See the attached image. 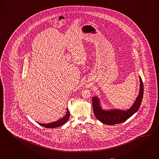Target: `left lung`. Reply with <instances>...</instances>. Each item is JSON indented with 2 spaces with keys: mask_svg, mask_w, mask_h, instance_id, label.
<instances>
[{
  "mask_svg": "<svg viewBox=\"0 0 159 159\" xmlns=\"http://www.w3.org/2000/svg\"><path fill=\"white\" fill-rule=\"evenodd\" d=\"M140 77V91L139 95L137 97L133 106L126 111L120 109L103 110L100 105V101L96 96L92 98V106L93 112L96 118L102 123L107 125H113L122 123L134 114L140 108L143 98L144 86L142 79Z\"/></svg>",
  "mask_w": 159,
  "mask_h": 159,
  "instance_id": "8db88e82",
  "label": "left lung"
}]
</instances>
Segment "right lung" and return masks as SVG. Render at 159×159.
Segmentation results:
<instances>
[{"instance_id":"1","label":"right lung","mask_w":159,"mask_h":159,"mask_svg":"<svg viewBox=\"0 0 159 159\" xmlns=\"http://www.w3.org/2000/svg\"><path fill=\"white\" fill-rule=\"evenodd\" d=\"M70 115V112H69L68 109H67V113H66V115L64 116L63 118H61L59 120H57V121H55V122H52L49 123V124H41V123H39V122H37V123L38 124H39L40 125L45 127V128H54L60 127V126L64 124L69 119Z\"/></svg>"}]
</instances>
